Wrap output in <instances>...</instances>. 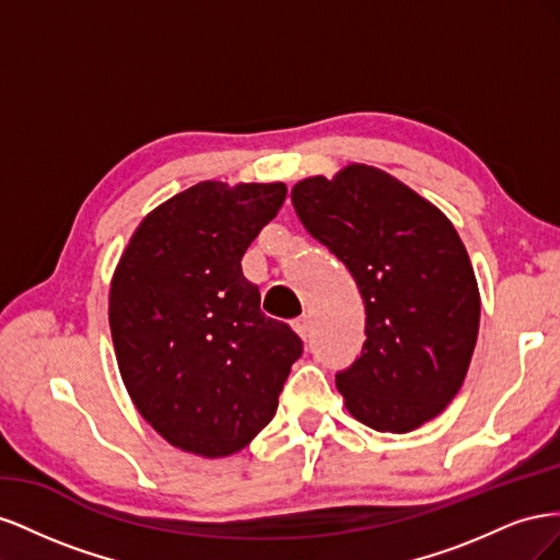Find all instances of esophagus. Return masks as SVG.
Returning <instances> with one entry per match:
<instances>
[{"label":"esophagus","mask_w":560,"mask_h":560,"mask_svg":"<svg viewBox=\"0 0 560 560\" xmlns=\"http://www.w3.org/2000/svg\"><path fill=\"white\" fill-rule=\"evenodd\" d=\"M294 331L303 338V341H308V336H311V322H308V317H299L294 322Z\"/></svg>","instance_id":"obj_1"}]
</instances>
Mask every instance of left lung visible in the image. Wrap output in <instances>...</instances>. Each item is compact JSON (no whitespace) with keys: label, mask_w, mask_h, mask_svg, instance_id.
I'll use <instances>...</instances> for the list:
<instances>
[{"label":"left lung","mask_w":560,"mask_h":560,"mask_svg":"<svg viewBox=\"0 0 560 560\" xmlns=\"http://www.w3.org/2000/svg\"><path fill=\"white\" fill-rule=\"evenodd\" d=\"M294 210L350 270L366 311L362 354L336 374L352 418L404 434L463 387L481 299L448 217L397 177L352 163L294 184Z\"/></svg>","instance_id":"left-lung-1"}]
</instances>
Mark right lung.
I'll use <instances>...</instances> for the list:
<instances>
[{"label":"right lung","instance_id":"obj_1","mask_svg":"<svg viewBox=\"0 0 560 560\" xmlns=\"http://www.w3.org/2000/svg\"><path fill=\"white\" fill-rule=\"evenodd\" d=\"M287 196L282 182H198L151 210L114 270L109 329L132 404L167 444L245 448L278 409L301 338L261 313L241 259Z\"/></svg>","mask_w":560,"mask_h":560}]
</instances>
